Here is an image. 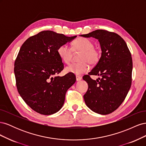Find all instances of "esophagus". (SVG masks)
Wrapping results in <instances>:
<instances>
[{
    "label": "esophagus",
    "instance_id": "obj_1",
    "mask_svg": "<svg viewBox=\"0 0 146 146\" xmlns=\"http://www.w3.org/2000/svg\"><path fill=\"white\" fill-rule=\"evenodd\" d=\"M82 79V78L80 76H76V80L77 81H80Z\"/></svg>",
    "mask_w": 146,
    "mask_h": 146
}]
</instances>
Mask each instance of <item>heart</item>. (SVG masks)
<instances>
[{
  "label": "heart",
  "mask_w": 146,
  "mask_h": 146,
  "mask_svg": "<svg viewBox=\"0 0 146 146\" xmlns=\"http://www.w3.org/2000/svg\"><path fill=\"white\" fill-rule=\"evenodd\" d=\"M74 52H82L79 56L80 63H72L65 68V71L80 76L89 70V65H95L100 58L99 52L94 47V44L85 38H78L72 44V48L66 44H61L57 50L60 58L66 63H69Z\"/></svg>",
  "instance_id": "obj_1"
}]
</instances>
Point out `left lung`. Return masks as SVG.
Wrapping results in <instances>:
<instances>
[{
    "instance_id": "1",
    "label": "left lung",
    "mask_w": 146,
    "mask_h": 146,
    "mask_svg": "<svg viewBox=\"0 0 146 146\" xmlns=\"http://www.w3.org/2000/svg\"><path fill=\"white\" fill-rule=\"evenodd\" d=\"M80 36L98 39L102 51L98 64L83 77L88 85L84 100L92 111L110 114L121 105L131 86L133 63L130 50L125 41L115 33L96 30ZM90 75L101 78L94 81Z\"/></svg>"
}]
</instances>
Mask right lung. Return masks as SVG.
I'll list each match as a JSON object with an SVG mask.
<instances>
[{
	"mask_svg": "<svg viewBox=\"0 0 146 146\" xmlns=\"http://www.w3.org/2000/svg\"><path fill=\"white\" fill-rule=\"evenodd\" d=\"M76 37L46 30L22 45L15 63L17 89L25 102L37 113L50 115L58 112L66 91L76 82L74 74L57 76L64 68L57 50Z\"/></svg>",
	"mask_w": 146,
	"mask_h": 146,
	"instance_id": "add662e5",
	"label": "right lung"
}]
</instances>
